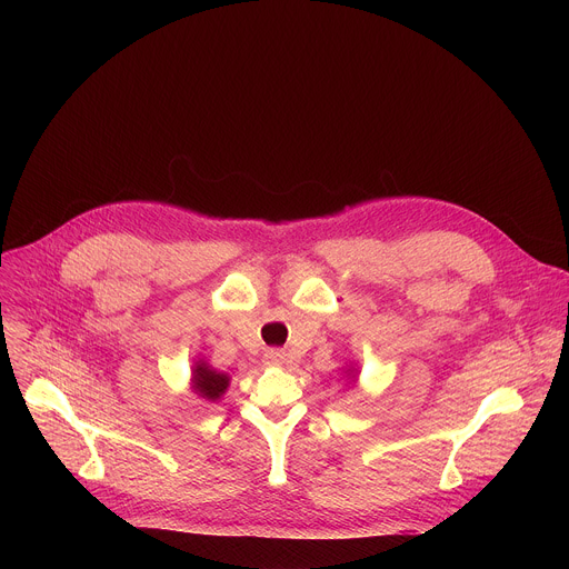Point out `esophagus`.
<instances>
[{
	"mask_svg": "<svg viewBox=\"0 0 569 569\" xmlns=\"http://www.w3.org/2000/svg\"><path fill=\"white\" fill-rule=\"evenodd\" d=\"M263 358H266V365H272V367H279V365H283L288 360L286 351H281V349H268Z\"/></svg>",
	"mask_w": 569,
	"mask_h": 569,
	"instance_id": "1",
	"label": "esophagus"
}]
</instances>
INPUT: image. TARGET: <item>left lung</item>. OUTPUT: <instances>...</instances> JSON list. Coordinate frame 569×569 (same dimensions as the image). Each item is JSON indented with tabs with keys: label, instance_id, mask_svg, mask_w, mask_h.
Wrapping results in <instances>:
<instances>
[{
	"label": "left lung",
	"instance_id": "left-lung-1",
	"mask_svg": "<svg viewBox=\"0 0 569 569\" xmlns=\"http://www.w3.org/2000/svg\"><path fill=\"white\" fill-rule=\"evenodd\" d=\"M347 378H351V382H358V369L353 365L347 369Z\"/></svg>",
	"mask_w": 569,
	"mask_h": 569
}]
</instances>
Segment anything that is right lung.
Here are the masks:
<instances>
[{
	"mask_svg": "<svg viewBox=\"0 0 569 569\" xmlns=\"http://www.w3.org/2000/svg\"><path fill=\"white\" fill-rule=\"evenodd\" d=\"M229 373L213 369L204 358L196 360L191 367V391L209 402H216L222 398V393L229 387Z\"/></svg>",
	"mask_w": 569,
	"mask_h": 569,
	"instance_id": "obj_1",
	"label": "right lung"
}]
</instances>
